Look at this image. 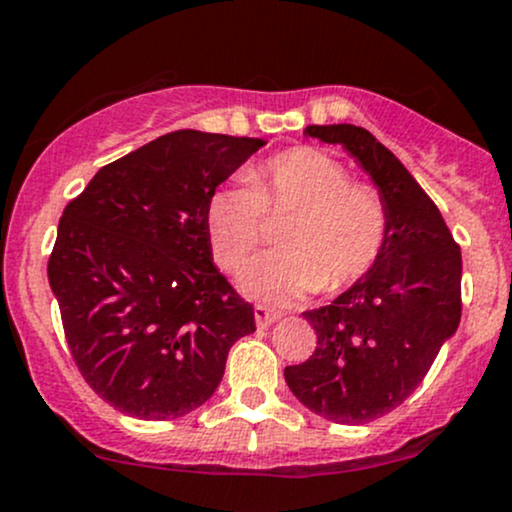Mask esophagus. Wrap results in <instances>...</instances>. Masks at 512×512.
I'll return each instance as SVG.
<instances>
[{
  "instance_id": "esophagus-1",
  "label": "esophagus",
  "mask_w": 512,
  "mask_h": 512,
  "mask_svg": "<svg viewBox=\"0 0 512 512\" xmlns=\"http://www.w3.org/2000/svg\"><path fill=\"white\" fill-rule=\"evenodd\" d=\"M279 318H282V313L272 311V308H267V306H255V323H257V328H269V325L277 323Z\"/></svg>"
}]
</instances>
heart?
<instances>
[{
    "instance_id": "1",
    "label": "heart",
    "mask_w": 512,
    "mask_h": 512,
    "mask_svg": "<svg viewBox=\"0 0 512 512\" xmlns=\"http://www.w3.org/2000/svg\"><path fill=\"white\" fill-rule=\"evenodd\" d=\"M296 211L272 255L240 274L245 294L272 303L342 291L372 272L389 238V211L369 184L350 182L333 155L294 148L218 187L204 209L211 252L223 269L245 265L262 240V216Z\"/></svg>"
}]
</instances>
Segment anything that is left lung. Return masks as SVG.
Wrapping results in <instances>:
<instances>
[{"label": "left lung", "mask_w": 512, "mask_h": 512, "mask_svg": "<svg viewBox=\"0 0 512 512\" xmlns=\"http://www.w3.org/2000/svg\"><path fill=\"white\" fill-rule=\"evenodd\" d=\"M303 136L342 148L369 174L389 211V238L372 272L303 318L316 352L284 369L291 393L320 418L364 425L418 389L462 318V252L413 174L372 133L350 123Z\"/></svg>", "instance_id": "1"}]
</instances>
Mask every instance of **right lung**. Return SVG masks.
<instances>
[{
	"label": "right lung",
	"instance_id": "1",
	"mask_svg": "<svg viewBox=\"0 0 512 512\" xmlns=\"http://www.w3.org/2000/svg\"><path fill=\"white\" fill-rule=\"evenodd\" d=\"M262 138L174 131L101 167L65 206L48 282L72 359L116 411L204 406L255 313L213 265L204 209Z\"/></svg>",
	"mask_w": 512,
	"mask_h": 512
}]
</instances>
